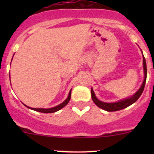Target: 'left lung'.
Listing matches in <instances>:
<instances>
[{
	"label": "left lung",
	"mask_w": 154,
	"mask_h": 154,
	"mask_svg": "<svg viewBox=\"0 0 154 154\" xmlns=\"http://www.w3.org/2000/svg\"><path fill=\"white\" fill-rule=\"evenodd\" d=\"M143 68H144V81L142 83V86L140 87L139 90L133 94L132 97H128V98L124 99L122 100H119L118 102H114V103H105V102L100 101L96 97L95 94H94V91H93L92 88L91 89V98L92 100L94 101V103L97 105V106L100 107V108L103 109V110H106L108 112H115V111H119V110L127 108V106H130L131 104H133V103L136 101L139 98V97L141 96V94H142L144 91V86H145L146 83V78H147V66H146V61L145 58L143 56Z\"/></svg>",
	"instance_id": "8db88e82"
}]
</instances>
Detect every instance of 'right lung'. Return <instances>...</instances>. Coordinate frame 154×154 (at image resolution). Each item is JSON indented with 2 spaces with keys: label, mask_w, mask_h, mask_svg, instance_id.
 <instances>
[{
  "label": "right lung",
  "mask_w": 154,
  "mask_h": 154,
  "mask_svg": "<svg viewBox=\"0 0 154 154\" xmlns=\"http://www.w3.org/2000/svg\"><path fill=\"white\" fill-rule=\"evenodd\" d=\"M71 90H70L69 91V94H68V97L66 98V100H64V102H63L62 103H60V105L57 106H54L52 107V108H49V109H43V108H31V107H29L27 106H26L25 104H24V106H27V108L31 109L32 110H35V111L37 112H42V113H53V112H55L59 111L60 109H61L62 108H63L64 106H66V105L68 104V103L69 102L70 99H71Z\"/></svg>",
  "instance_id": "1"
}]
</instances>
